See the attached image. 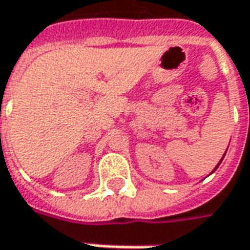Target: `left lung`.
<instances>
[{"label": "left lung", "instance_id": "left-lung-1", "mask_svg": "<svg viewBox=\"0 0 250 250\" xmlns=\"http://www.w3.org/2000/svg\"><path fill=\"white\" fill-rule=\"evenodd\" d=\"M226 152H227V150H226ZM226 152H224V154H223V157H222V160H220V162H219V164H217V165H216V168L213 169V170H212V173H213V172H215L216 169L219 168V165H220V164H222V161H223V158H224V155H226Z\"/></svg>", "mask_w": 250, "mask_h": 250}]
</instances>
